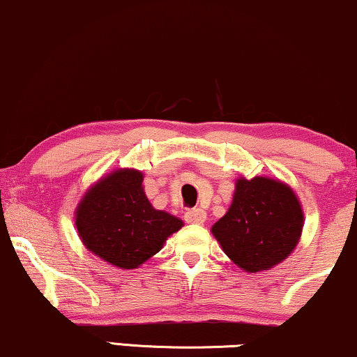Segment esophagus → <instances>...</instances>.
<instances>
[{"mask_svg":"<svg viewBox=\"0 0 357 357\" xmlns=\"http://www.w3.org/2000/svg\"><path fill=\"white\" fill-rule=\"evenodd\" d=\"M206 220V213L202 210V208H193V210H188L185 213V221L187 223H197V225H202L205 223Z\"/></svg>","mask_w":357,"mask_h":357,"instance_id":"34e87169","label":"esophagus"}]
</instances>
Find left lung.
<instances>
[{
    "label": "left lung",
    "instance_id": "1",
    "mask_svg": "<svg viewBox=\"0 0 357 357\" xmlns=\"http://www.w3.org/2000/svg\"><path fill=\"white\" fill-rule=\"evenodd\" d=\"M302 229V205L289 185L269 177H241L229 210L211 233L236 266L254 274L289 257Z\"/></svg>",
    "mask_w": 357,
    "mask_h": 357
}]
</instances>
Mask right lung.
I'll use <instances>...</instances> for the list:
<instances>
[{
	"label": "right lung",
	"instance_id": "obj_1",
	"mask_svg": "<svg viewBox=\"0 0 357 357\" xmlns=\"http://www.w3.org/2000/svg\"><path fill=\"white\" fill-rule=\"evenodd\" d=\"M142 180L139 170H113L88 190L75 211L85 248L121 269L144 264L183 226L177 216L151 205Z\"/></svg>",
	"mask_w": 357,
	"mask_h": 357
}]
</instances>
